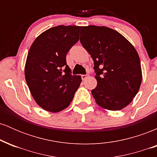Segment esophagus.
<instances>
[{"label": "esophagus", "mask_w": 157, "mask_h": 157, "mask_svg": "<svg viewBox=\"0 0 157 157\" xmlns=\"http://www.w3.org/2000/svg\"><path fill=\"white\" fill-rule=\"evenodd\" d=\"M89 77V75H82V76H81V77H82V80H86V78H88V77Z\"/></svg>", "instance_id": "esophagus-1"}]
</instances>
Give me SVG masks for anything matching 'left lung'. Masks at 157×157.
Instances as JSON below:
<instances>
[{
    "mask_svg": "<svg viewBox=\"0 0 157 157\" xmlns=\"http://www.w3.org/2000/svg\"><path fill=\"white\" fill-rule=\"evenodd\" d=\"M80 42L93 59L97 85L91 91L97 104L119 111L134 100L142 82L139 55L116 30L106 26H83Z\"/></svg>",
    "mask_w": 157,
    "mask_h": 157,
    "instance_id": "left-lung-1",
    "label": "left lung"
}]
</instances>
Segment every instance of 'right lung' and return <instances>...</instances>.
<instances>
[{
  "mask_svg": "<svg viewBox=\"0 0 157 157\" xmlns=\"http://www.w3.org/2000/svg\"><path fill=\"white\" fill-rule=\"evenodd\" d=\"M82 26H57L48 29L35 40L29 50L24 74L35 101L47 111L66 109L82 82L71 75L66 54L79 40Z\"/></svg>",
  "mask_w": 157,
  "mask_h": 157,
  "instance_id": "1",
  "label": "right lung"
}]
</instances>
